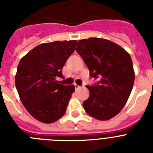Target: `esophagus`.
Segmentation results:
<instances>
[{
	"instance_id": "1",
	"label": "esophagus",
	"mask_w": 153,
	"mask_h": 153,
	"mask_svg": "<svg viewBox=\"0 0 153 153\" xmlns=\"http://www.w3.org/2000/svg\"><path fill=\"white\" fill-rule=\"evenodd\" d=\"M74 88H75V90H79V89L81 88V86H79V85H77V84H74Z\"/></svg>"
}]
</instances>
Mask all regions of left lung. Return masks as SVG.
I'll return each instance as SVG.
<instances>
[{"mask_svg":"<svg viewBox=\"0 0 153 153\" xmlns=\"http://www.w3.org/2000/svg\"><path fill=\"white\" fill-rule=\"evenodd\" d=\"M76 51L86 64L91 78L100 79L86 86L90 96L84 109L100 121L109 120L125 106L133 89L135 74L130 55L108 39L89 38L79 40Z\"/></svg>","mask_w":153,"mask_h":153,"instance_id":"left-lung-1","label":"left lung"}]
</instances>
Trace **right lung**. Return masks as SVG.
I'll return each mask as SVG.
<instances>
[{
  "mask_svg": "<svg viewBox=\"0 0 153 153\" xmlns=\"http://www.w3.org/2000/svg\"><path fill=\"white\" fill-rule=\"evenodd\" d=\"M76 40L44 43L20 59L15 77L16 87L25 109L35 119L52 123L66 112L74 85H62V69L74 51Z\"/></svg>",
  "mask_w": 153,
  "mask_h": 153,
  "instance_id": "1",
  "label": "right lung"
}]
</instances>
